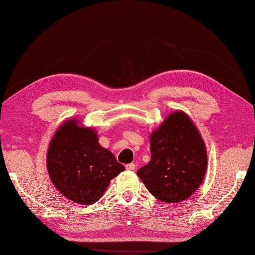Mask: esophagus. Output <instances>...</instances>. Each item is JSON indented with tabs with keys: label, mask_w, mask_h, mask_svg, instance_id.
Listing matches in <instances>:
<instances>
[{
	"label": "esophagus",
	"mask_w": 255,
	"mask_h": 255,
	"mask_svg": "<svg viewBox=\"0 0 255 255\" xmlns=\"http://www.w3.org/2000/svg\"><path fill=\"white\" fill-rule=\"evenodd\" d=\"M126 168H127L128 170H129V171H133V170H135V168H136V165H135L134 163L128 164V165L126 166Z\"/></svg>",
	"instance_id": "34e87169"
}]
</instances>
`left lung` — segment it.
<instances>
[{"label": "left lung", "instance_id": "obj_1", "mask_svg": "<svg viewBox=\"0 0 255 255\" xmlns=\"http://www.w3.org/2000/svg\"><path fill=\"white\" fill-rule=\"evenodd\" d=\"M150 160L137 170L148 191L160 201H184L199 188L207 170L204 139L183 111L170 113L150 134Z\"/></svg>", "mask_w": 255, "mask_h": 255}]
</instances>
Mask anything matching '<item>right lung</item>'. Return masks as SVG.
<instances>
[{"label": "right lung", "instance_id": "right-lung-1", "mask_svg": "<svg viewBox=\"0 0 255 255\" xmlns=\"http://www.w3.org/2000/svg\"><path fill=\"white\" fill-rule=\"evenodd\" d=\"M98 141L95 128L69 119L49 143L46 159L49 177L61 195L77 204H95L110 180L126 169Z\"/></svg>", "mask_w": 255, "mask_h": 255}]
</instances>
